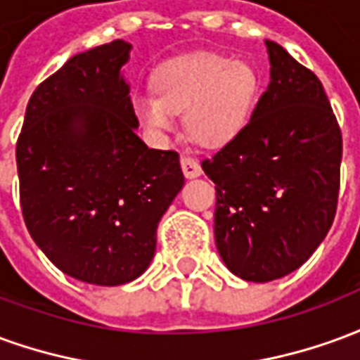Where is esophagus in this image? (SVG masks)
Instances as JSON below:
<instances>
[{
  "instance_id": "obj_1",
  "label": "esophagus",
  "mask_w": 360,
  "mask_h": 360,
  "mask_svg": "<svg viewBox=\"0 0 360 360\" xmlns=\"http://www.w3.org/2000/svg\"><path fill=\"white\" fill-rule=\"evenodd\" d=\"M181 167H183V173H185L187 179H195V177H200V175H202V167H200V164L196 162L195 158H181Z\"/></svg>"
}]
</instances>
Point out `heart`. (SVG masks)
I'll use <instances>...</instances> for the list:
<instances>
[{"mask_svg": "<svg viewBox=\"0 0 360 360\" xmlns=\"http://www.w3.org/2000/svg\"><path fill=\"white\" fill-rule=\"evenodd\" d=\"M153 94L133 98L139 125L164 139L183 111L188 136L202 146H224L247 125L258 96L257 71L218 53H196L160 67L152 79Z\"/></svg>", "mask_w": 360, "mask_h": 360, "instance_id": "heart-1", "label": "heart"}]
</instances>
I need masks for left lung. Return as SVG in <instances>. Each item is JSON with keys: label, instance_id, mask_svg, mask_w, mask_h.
<instances>
[{"label": "left lung", "instance_id": "obj_1", "mask_svg": "<svg viewBox=\"0 0 360 360\" xmlns=\"http://www.w3.org/2000/svg\"><path fill=\"white\" fill-rule=\"evenodd\" d=\"M270 84L233 141L204 160L216 183L214 235L224 264L264 283L295 271L332 227L341 131L322 82L266 40Z\"/></svg>", "mask_w": 360, "mask_h": 360}]
</instances>
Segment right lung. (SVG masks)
Wrapping results in <instances>:
<instances>
[{
  "label": "right lung",
  "mask_w": 360,
  "mask_h": 360,
  "mask_svg": "<svg viewBox=\"0 0 360 360\" xmlns=\"http://www.w3.org/2000/svg\"><path fill=\"white\" fill-rule=\"evenodd\" d=\"M131 44L77 53L30 96L17 141L27 229L59 270L123 285L148 268L160 219L185 177L179 154L136 136L121 67Z\"/></svg>",
  "instance_id": "add662e5"
}]
</instances>
